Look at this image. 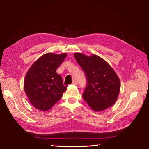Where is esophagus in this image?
I'll return each mask as SVG.
<instances>
[{
    "label": "esophagus",
    "mask_w": 149,
    "mask_h": 149,
    "mask_svg": "<svg viewBox=\"0 0 149 149\" xmlns=\"http://www.w3.org/2000/svg\"><path fill=\"white\" fill-rule=\"evenodd\" d=\"M72 84H74V85H77V81H76V80H74L73 81V82H72Z\"/></svg>",
    "instance_id": "obj_1"
}]
</instances>
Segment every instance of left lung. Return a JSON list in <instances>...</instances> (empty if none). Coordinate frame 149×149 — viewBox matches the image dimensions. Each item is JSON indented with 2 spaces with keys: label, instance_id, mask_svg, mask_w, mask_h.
<instances>
[{
  "label": "left lung",
  "instance_id": "1",
  "mask_svg": "<svg viewBox=\"0 0 149 149\" xmlns=\"http://www.w3.org/2000/svg\"><path fill=\"white\" fill-rule=\"evenodd\" d=\"M74 57L86 77L83 99L95 111H101L112 106L120 90V79L115 70L97 55L87 56L75 53Z\"/></svg>",
  "mask_w": 149,
  "mask_h": 149
}]
</instances>
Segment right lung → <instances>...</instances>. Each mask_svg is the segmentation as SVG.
<instances>
[{
  "label": "right lung",
  "mask_w": 149,
  "mask_h": 149,
  "mask_svg": "<svg viewBox=\"0 0 149 149\" xmlns=\"http://www.w3.org/2000/svg\"><path fill=\"white\" fill-rule=\"evenodd\" d=\"M66 53H47L34 62L27 72L24 88L31 104L43 111L50 109L61 99L67 86L56 70L66 57Z\"/></svg>",
  "instance_id": "right-lung-1"
}]
</instances>
